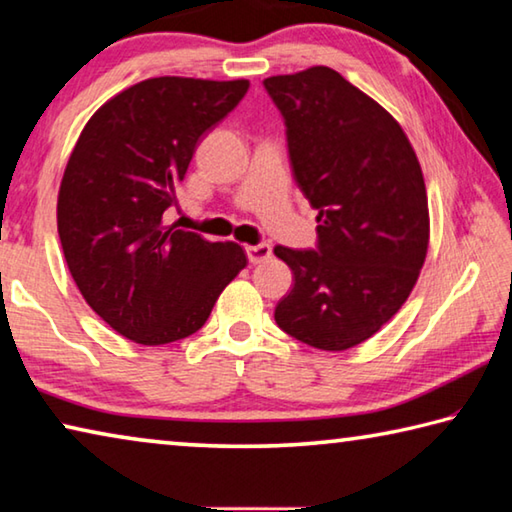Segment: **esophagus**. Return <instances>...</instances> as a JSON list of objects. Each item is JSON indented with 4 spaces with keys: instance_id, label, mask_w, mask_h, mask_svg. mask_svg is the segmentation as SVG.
<instances>
[{
    "instance_id": "34e87169",
    "label": "esophagus",
    "mask_w": 512,
    "mask_h": 512,
    "mask_svg": "<svg viewBox=\"0 0 512 512\" xmlns=\"http://www.w3.org/2000/svg\"><path fill=\"white\" fill-rule=\"evenodd\" d=\"M245 251H247L249 263H254V265L263 263V261H267V258L272 256V247L267 245V242H261V245H249Z\"/></svg>"
}]
</instances>
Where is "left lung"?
Returning a JSON list of instances; mask_svg holds the SVG:
<instances>
[{"instance_id":"8db88e82","label":"left lung","mask_w":512,"mask_h":512,"mask_svg":"<svg viewBox=\"0 0 512 512\" xmlns=\"http://www.w3.org/2000/svg\"><path fill=\"white\" fill-rule=\"evenodd\" d=\"M286 120L292 174L317 211V249L274 247L295 286L274 320L324 351L356 347L395 315L429 249V199L404 129L331 67L263 81Z\"/></svg>"}]
</instances>
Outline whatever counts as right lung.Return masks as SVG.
<instances>
[{
	"mask_svg": "<svg viewBox=\"0 0 512 512\" xmlns=\"http://www.w3.org/2000/svg\"><path fill=\"white\" fill-rule=\"evenodd\" d=\"M247 79L156 77L90 117L67 161L56 222L83 299L138 345L188 338L247 265L236 242L165 226L197 142L224 120Z\"/></svg>",
	"mask_w": 512,
	"mask_h": 512,
	"instance_id": "obj_1",
	"label": "right lung"
}]
</instances>
